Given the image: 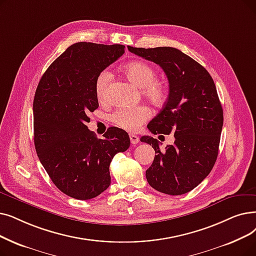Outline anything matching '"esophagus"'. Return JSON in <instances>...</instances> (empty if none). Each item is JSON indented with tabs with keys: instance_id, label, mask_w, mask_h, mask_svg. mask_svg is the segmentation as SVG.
<instances>
[{
	"instance_id": "1",
	"label": "esophagus",
	"mask_w": 256,
	"mask_h": 256,
	"mask_svg": "<svg viewBox=\"0 0 256 256\" xmlns=\"http://www.w3.org/2000/svg\"><path fill=\"white\" fill-rule=\"evenodd\" d=\"M130 143L132 144V146H136V144L139 142V137L137 135L130 134Z\"/></svg>"
}]
</instances>
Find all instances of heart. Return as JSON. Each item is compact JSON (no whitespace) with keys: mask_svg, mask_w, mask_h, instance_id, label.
Returning a JSON list of instances; mask_svg holds the SVG:
<instances>
[{"mask_svg":"<svg viewBox=\"0 0 256 256\" xmlns=\"http://www.w3.org/2000/svg\"><path fill=\"white\" fill-rule=\"evenodd\" d=\"M124 72L132 84L141 88L143 97L150 104L161 106L165 102L168 95V86L163 80L157 78V70L152 64L143 62H132L124 66ZM112 80L113 75L108 70L102 71L96 77L95 92L102 102L108 100V90ZM150 116L152 110L146 106H121L110 114V119L122 130L136 132Z\"/></svg>","mask_w":256,"mask_h":256,"instance_id":"obj_1","label":"heart"}]
</instances>
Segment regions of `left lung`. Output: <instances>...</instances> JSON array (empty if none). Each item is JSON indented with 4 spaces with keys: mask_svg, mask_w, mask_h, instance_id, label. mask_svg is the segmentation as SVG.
Here are the masks:
<instances>
[{
    "mask_svg": "<svg viewBox=\"0 0 256 256\" xmlns=\"http://www.w3.org/2000/svg\"><path fill=\"white\" fill-rule=\"evenodd\" d=\"M128 49L159 64L170 82L166 102L148 128L154 135L174 132V143L162 152L157 139H140L157 154L146 180L160 192L184 194L205 179L218 158L224 117L214 82L203 66L176 48Z\"/></svg>",
    "mask_w": 256,
    "mask_h": 256,
    "instance_id": "1",
    "label": "left lung"
}]
</instances>
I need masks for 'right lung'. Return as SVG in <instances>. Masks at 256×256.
Instances as JSON below:
<instances>
[{
	"mask_svg": "<svg viewBox=\"0 0 256 256\" xmlns=\"http://www.w3.org/2000/svg\"><path fill=\"white\" fill-rule=\"evenodd\" d=\"M124 45L80 42L71 45L44 73L33 100L34 146L60 192L90 200L110 184V164L130 148L128 134L110 128L98 139L86 126L98 108L97 75L124 53Z\"/></svg>",
	"mask_w": 256,
	"mask_h": 256,
	"instance_id": "add662e5",
	"label": "right lung"
}]
</instances>
